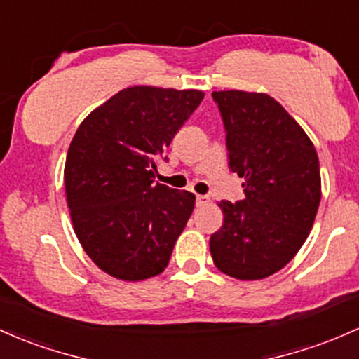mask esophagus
<instances>
[{
	"mask_svg": "<svg viewBox=\"0 0 359 359\" xmlns=\"http://www.w3.org/2000/svg\"><path fill=\"white\" fill-rule=\"evenodd\" d=\"M210 203V199H208V196H196V204H198V206H204V204H208Z\"/></svg>",
	"mask_w": 359,
	"mask_h": 359,
	"instance_id": "esophagus-1",
	"label": "esophagus"
}]
</instances>
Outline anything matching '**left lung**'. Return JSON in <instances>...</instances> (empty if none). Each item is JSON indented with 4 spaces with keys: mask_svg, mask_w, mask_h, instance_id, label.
Wrapping results in <instances>:
<instances>
[{
    "mask_svg": "<svg viewBox=\"0 0 359 359\" xmlns=\"http://www.w3.org/2000/svg\"><path fill=\"white\" fill-rule=\"evenodd\" d=\"M226 131L231 172L245 199L222 201L210 238L215 266L240 281L278 273L300 250L320 204V167L302 126L266 93L212 92Z\"/></svg>",
    "mask_w": 359,
    "mask_h": 359,
    "instance_id": "obj_1",
    "label": "left lung"
}]
</instances>
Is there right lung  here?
Instances as JSON below:
<instances>
[{"mask_svg": "<svg viewBox=\"0 0 359 359\" xmlns=\"http://www.w3.org/2000/svg\"><path fill=\"white\" fill-rule=\"evenodd\" d=\"M203 98L201 90L129 86L78 128L66 199L74 233L104 273L143 281L168 266L196 196L155 184L156 160Z\"/></svg>", "mask_w": 359, "mask_h": 359, "instance_id": "obj_1", "label": "right lung"}]
</instances>
